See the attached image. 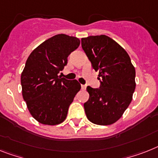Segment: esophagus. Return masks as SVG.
Returning <instances> with one entry per match:
<instances>
[{
    "mask_svg": "<svg viewBox=\"0 0 158 158\" xmlns=\"http://www.w3.org/2000/svg\"><path fill=\"white\" fill-rule=\"evenodd\" d=\"M85 89H86V85H81V89L85 90Z\"/></svg>",
    "mask_w": 158,
    "mask_h": 158,
    "instance_id": "esophagus-1",
    "label": "esophagus"
}]
</instances>
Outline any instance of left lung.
Segmentation results:
<instances>
[{
    "label": "left lung",
    "instance_id": "obj_1",
    "mask_svg": "<svg viewBox=\"0 0 158 158\" xmlns=\"http://www.w3.org/2000/svg\"><path fill=\"white\" fill-rule=\"evenodd\" d=\"M81 47L99 71V89L87 86L89 98L85 102L87 118L98 125H110L122 117L132 100L135 88V70L128 54L106 35L81 39Z\"/></svg>",
    "mask_w": 158,
    "mask_h": 158
}]
</instances>
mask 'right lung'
Returning a JSON list of instances; mask_svg holds the SVG:
<instances>
[{"label":"right lung","mask_w":158,"mask_h":158,"mask_svg":"<svg viewBox=\"0 0 158 158\" xmlns=\"http://www.w3.org/2000/svg\"><path fill=\"white\" fill-rule=\"evenodd\" d=\"M80 43L77 38L60 34L42 43L27 58L21 75L23 97L32 117L42 124L64 122L80 91L77 81L58 76Z\"/></svg>","instance_id":"right-lung-1"}]
</instances>
